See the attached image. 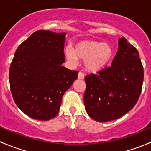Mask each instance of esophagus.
Here are the masks:
<instances>
[{"mask_svg":"<svg viewBox=\"0 0 151 151\" xmlns=\"http://www.w3.org/2000/svg\"><path fill=\"white\" fill-rule=\"evenodd\" d=\"M85 77V74L83 72H82V71H80V72L78 73V78L80 79V80H83Z\"/></svg>","mask_w":151,"mask_h":151,"instance_id":"1","label":"esophagus"}]
</instances>
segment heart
<instances>
[{"instance_id":"obj_1","label":"heart","mask_w":151,"mask_h":151,"mask_svg":"<svg viewBox=\"0 0 151 151\" xmlns=\"http://www.w3.org/2000/svg\"><path fill=\"white\" fill-rule=\"evenodd\" d=\"M65 54L72 63H77V58L85 60V68L92 73L99 72L108 66L114 56L110 45L93 40H83L74 45V50L66 48Z\"/></svg>"}]
</instances>
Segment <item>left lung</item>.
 I'll use <instances>...</instances> for the list:
<instances>
[{"label":"left lung","mask_w":151,"mask_h":151,"mask_svg":"<svg viewBox=\"0 0 151 151\" xmlns=\"http://www.w3.org/2000/svg\"><path fill=\"white\" fill-rule=\"evenodd\" d=\"M143 78L144 71L137 50L121 38L111 66L85 76L84 104L87 113L99 122L122 117L137 102Z\"/></svg>","instance_id":"obj_1"}]
</instances>
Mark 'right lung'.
I'll return each instance as SVG.
<instances>
[{
    "mask_svg": "<svg viewBox=\"0 0 151 151\" xmlns=\"http://www.w3.org/2000/svg\"><path fill=\"white\" fill-rule=\"evenodd\" d=\"M65 33L37 30L17 47L9 68L17 106L31 118L48 121L58 114L62 97L78 71L62 66Z\"/></svg>",
    "mask_w": 151,
    "mask_h": 151,
    "instance_id": "add662e5",
    "label": "right lung"
}]
</instances>
